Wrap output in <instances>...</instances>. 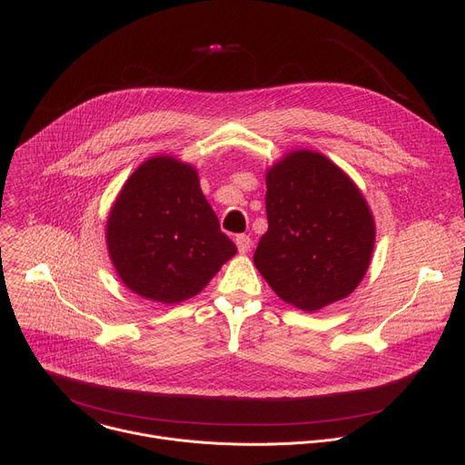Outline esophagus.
Wrapping results in <instances>:
<instances>
[{"instance_id": "esophagus-1", "label": "esophagus", "mask_w": 465, "mask_h": 465, "mask_svg": "<svg viewBox=\"0 0 465 465\" xmlns=\"http://www.w3.org/2000/svg\"><path fill=\"white\" fill-rule=\"evenodd\" d=\"M235 245H237L239 254H247L252 249V239L245 233H241V235L235 237Z\"/></svg>"}]
</instances>
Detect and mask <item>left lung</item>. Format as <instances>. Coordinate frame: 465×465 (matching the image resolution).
Masks as SVG:
<instances>
[{
    "label": "left lung",
    "mask_w": 465,
    "mask_h": 465,
    "mask_svg": "<svg viewBox=\"0 0 465 465\" xmlns=\"http://www.w3.org/2000/svg\"><path fill=\"white\" fill-rule=\"evenodd\" d=\"M265 186L254 265L267 284L307 312L352 294L375 247V220L354 181L324 154L298 149L265 171Z\"/></svg>",
    "instance_id": "obj_1"
}]
</instances>
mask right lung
<instances>
[{
	"label": "right lung",
	"mask_w": 465,
	"mask_h": 465,
	"mask_svg": "<svg viewBox=\"0 0 465 465\" xmlns=\"http://www.w3.org/2000/svg\"><path fill=\"white\" fill-rule=\"evenodd\" d=\"M105 239L124 286L163 305L198 296L237 252L220 232L198 171L165 154L143 162L122 186Z\"/></svg>",
	"instance_id": "obj_1"
}]
</instances>
